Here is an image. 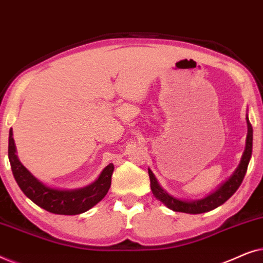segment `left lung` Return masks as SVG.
Wrapping results in <instances>:
<instances>
[{"label":"left lung","instance_id":"1","mask_svg":"<svg viewBox=\"0 0 263 263\" xmlns=\"http://www.w3.org/2000/svg\"><path fill=\"white\" fill-rule=\"evenodd\" d=\"M247 127H248V134L246 140V149H244L242 159L238 167L236 168V171L233 172L231 177L226 179L225 182H222L213 193H211L210 195H207L203 199L199 200H183L178 199L174 195H171L170 193H167L163 186L159 184L158 179L151 168H148V175L151 179V189H152L153 195L156 196L157 200H159L161 203H164L165 206L175 212H182V213H188V214H200V213H206L214 208L221 206L222 203L226 202L233 194L236 193V190L239 188L240 183L243 182L244 176L247 174L248 165H249L251 152H253V127H251L249 117L247 114Z\"/></svg>","mask_w":263,"mask_h":263}]
</instances>
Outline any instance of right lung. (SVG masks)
Listing matches in <instances>:
<instances>
[{"label":"right lung","mask_w":263,"mask_h":263,"mask_svg":"<svg viewBox=\"0 0 263 263\" xmlns=\"http://www.w3.org/2000/svg\"><path fill=\"white\" fill-rule=\"evenodd\" d=\"M8 158L14 178L25 195L43 210L62 215L81 214L102 201L110 189L115 168L114 164H109L95 182L82 188L60 189L50 186L39 181L19 160L12 128L9 130Z\"/></svg>","instance_id":"1"}]
</instances>
